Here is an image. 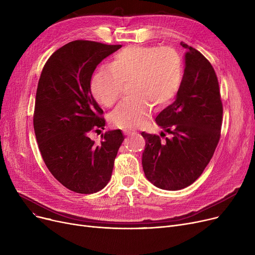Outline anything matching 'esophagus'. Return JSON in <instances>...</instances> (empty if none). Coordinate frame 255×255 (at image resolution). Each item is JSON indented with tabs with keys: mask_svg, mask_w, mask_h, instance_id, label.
Instances as JSON below:
<instances>
[{
	"mask_svg": "<svg viewBox=\"0 0 255 255\" xmlns=\"http://www.w3.org/2000/svg\"><path fill=\"white\" fill-rule=\"evenodd\" d=\"M123 132H124L125 135H128V136L133 135V134H136V133H137L135 130H124Z\"/></svg>",
	"mask_w": 255,
	"mask_h": 255,
	"instance_id": "esophagus-1",
	"label": "esophagus"
}]
</instances>
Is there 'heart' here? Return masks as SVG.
Wrapping results in <instances>:
<instances>
[{
	"label": "heart",
	"instance_id": "obj_1",
	"mask_svg": "<svg viewBox=\"0 0 255 255\" xmlns=\"http://www.w3.org/2000/svg\"><path fill=\"white\" fill-rule=\"evenodd\" d=\"M183 61L170 47L132 45L117 52L109 69L93 74V97L105 107L115 106L122 95L123 84H130L133 97L112 115V123L125 130L141 126L153 111L161 110L176 98L183 83Z\"/></svg>",
	"mask_w": 255,
	"mask_h": 255
}]
</instances>
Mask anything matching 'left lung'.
I'll list each match as a JSON object with an SVG mask.
<instances>
[{
  "instance_id": "8db88e82",
  "label": "left lung",
  "mask_w": 255,
  "mask_h": 255,
  "mask_svg": "<svg viewBox=\"0 0 255 255\" xmlns=\"http://www.w3.org/2000/svg\"><path fill=\"white\" fill-rule=\"evenodd\" d=\"M181 45L187 49L182 87L176 100L155 120L171 137L161 140L159 135L141 132L146 179L158 188L172 191L194 183L209 164L220 139L223 114L213 66L195 48Z\"/></svg>"
}]
</instances>
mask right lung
Masks as SVG:
<instances>
[{
  "label": "right lung",
  "instance_id": "obj_1",
  "mask_svg": "<svg viewBox=\"0 0 255 255\" xmlns=\"http://www.w3.org/2000/svg\"><path fill=\"white\" fill-rule=\"evenodd\" d=\"M122 45L75 40L56 50L40 75L34 110V130L40 153L51 175L69 190L95 193L110 182L115 159L124 140L121 130L102 134L103 111L90 83L94 70Z\"/></svg>",
  "mask_w": 255,
  "mask_h": 255
}]
</instances>
